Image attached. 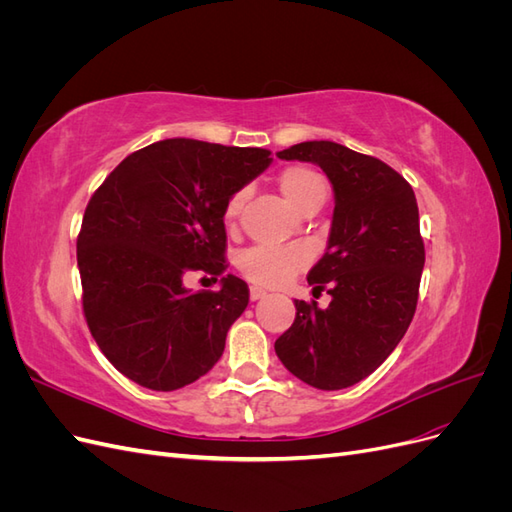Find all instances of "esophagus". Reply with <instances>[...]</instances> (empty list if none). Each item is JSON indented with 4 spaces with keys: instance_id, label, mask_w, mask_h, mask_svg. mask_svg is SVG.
Instances as JSON below:
<instances>
[{
    "instance_id": "1",
    "label": "esophagus",
    "mask_w": 512,
    "mask_h": 512,
    "mask_svg": "<svg viewBox=\"0 0 512 512\" xmlns=\"http://www.w3.org/2000/svg\"><path fill=\"white\" fill-rule=\"evenodd\" d=\"M265 297H267V290H262V288H258V286H252V288H250V299H252V301L265 299Z\"/></svg>"
}]
</instances>
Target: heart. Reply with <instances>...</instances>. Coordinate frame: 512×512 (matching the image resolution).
I'll use <instances>...</instances> for the list:
<instances>
[{
	"mask_svg": "<svg viewBox=\"0 0 512 512\" xmlns=\"http://www.w3.org/2000/svg\"><path fill=\"white\" fill-rule=\"evenodd\" d=\"M280 190L288 205L301 211L309 203L318 198H327V183L316 170L307 166H290L280 175ZM243 192H235L224 205V220L232 224L243 209ZM305 254L294 247H269V245H254L245 250L239 258L241 273L260 286H282L290 282L294 275L303 271L305 267Z\"/></svg>",
	"mask_w": 512,
	"mask_h": 512,
	"instance_id": "obj_1",
	"label": "heart"
}]
</instances>
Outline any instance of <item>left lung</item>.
Listing matches in <instances>:
<instances>
[{"instance_id":"8db88e82","label":"left lung","mask_w":512,"mask_h":512,"mask_svg":"<svg viewBox=\"0 0 512 512\" xmlns=\"http://www.w3.org/2000/svg\"><path fill=\"white\" fill-rule=\"evenodd\" d=\"M277 158L318 164L335 209L327 252L307 275L331 303L294 301L297 316L275 352L314 389H348L386 361L412 322L425 265L416 196L389 164L333 141L292 145Z\"/></svg>"}]
</instances>
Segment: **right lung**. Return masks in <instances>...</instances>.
I'll use <instances>...</instances> for the list:
<instances>
[{"mask_svg":"<svg viewBox=\"0 0 512 512\" xmlns=\"http://www.w3.org/2000/svg\"><path fill=\"white\" fill-rule=\"evenodd\" d=\"M273 162L258 147L166 138L123 160L91 196L76 239L87 327L108 361L151 391H177L220 361L250 301L226 271L224 205Z\"/></svg>","mask_w":512,"mask_h":512,"instance_id":"add662e5","label":"right lung"}]
</instances>
